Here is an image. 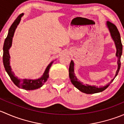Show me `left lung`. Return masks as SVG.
Listing matches in <instances>:
<instances>
[{"label": "left lung", "instance_id": "obj_1", "mask_svg": "<svg viewBox=\"0 0 124 124\" xmlns=\"http://www.w3.org/2000/svg\"><path fill=\"white\" fill-rule=\"evenodd\" d=\"M107 25L108 27L110 32L111 36H112V38L114 40L115 43L116 47V55L118 57V60H117V65H118V67H117V70L116 71L115 77H114L113 79H112L111 80V82L108 85L104 86V87H98L97 86H89L88 85H85L82 82L78 81V79L75 76L74 72V62L73 61H71V62H70L69 67L70 78L71 80V83L73 84V85L76 88L78 89L79 91H80L81 92H83V93H87V94H91V93H98V92H100L104 91L106 89H107L108 87V86L110 85V84L114 80L116 76L117 75V74H118L120 68H121V57L122 53V42H121L120 33L119 32L117 27L113 23H111L110 22L108 21L107 22Z\"/></svg>", "mask_w": 124, "mask_h": 124}]
</instances>
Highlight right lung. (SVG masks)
I'll use <instances>...</instances> for the list:
<instances>
[{
  "mask_svg": "<svg viewBox=\"0 0 124 124\" xmlns=\"http://www.w3.org/2000/svg\"><path fill=\"white\" fill-rule=\"evenodd\" d=\"M23 16V14H21L17 17L16 20L14 22L12 25L9 29L8 35L5 40L4 44L3 47V63L5 68L6 71L9 76L11 80L13 83L18 87L23 89L27 90V91H31V90H35L39 88L44 84L45 82L47 80L49 77V70L53 62H52L48 67L46 68L44 73L42 75L41 78L37 80H29V79H18L17 77H16L14 72L11 71V67L9 65V59L10 56L9 54V49L12 45V38H13L14 33L16 29L17 25L20 22L21 18Z\"/></svg>",
  "mask_w": 124,
  "mask_h": 124,
  "instance_id": "right-lung-1",
  "label": "right lung"
}]
</instances>
